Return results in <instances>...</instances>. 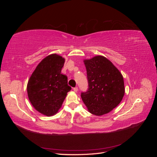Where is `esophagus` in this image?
<instances>
[{
	"mask_svg": "<svg viewBox=\"0 0 157 157\" xmlns=\"http://www.w3.org/2000/svg\"><path fill=\"white\" fill-rule=\"evenodd\" d=\"M73 90H74V92H77L78 91V88H77V87H75V88H73Z\"/></svg>",
	"mask_w": 157,
	"mask_h": 157,
	"instance_id": "obj_1",
	"label": "esophagus"
}]
</instances>
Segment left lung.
<instances>
[{
	"label": "left lung",
	"instance_id": "left-lung-1",
	"mask_svg": "<svg viewBox=\"0 0 157 157\" xmlns=\"http://www.w3.org/2000/svg\"><path fill=\"white\" fill-rule=\"evenodd\" d=\"M88 90L81 94L88 111L96 116L111 112L121 102L125 93L122 75L110 60L103 56L84 59Z\"/></svg>",
	"mask_w": 157,
	"mask_h": 157
}]
</instances>
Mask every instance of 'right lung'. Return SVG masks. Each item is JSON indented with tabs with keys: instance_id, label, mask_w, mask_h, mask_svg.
I'll list each match as a JSON object with an SVG mask.
<instances>
[{
	"instance_id": "1",
	"label": "right lung",
	"mask_w": 157,
	"mask_h": 157,
	"mask_svg": "<svg viewBox=\"0 0 157 157\" xmlns=\"http://www.w3.org/2000/svg\"><path fill=\"white\" fill-rule=\"evenodd\" d=\"M65 59L57 54L46 56L36 66L28 80V98L36 110L47 117L58 112L71 90L67 77L61 73Z\"/></svg>"
}]
</instances>
